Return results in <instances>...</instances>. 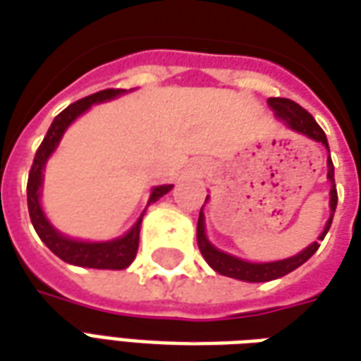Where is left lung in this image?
Here are the masks:
<instances>
[{"label":"left lung","instance_id":"left-lung-1","mask_svg":"<svg viewBox=\"0 0 361 361\" xmlns=\"http://www.w3.org/2000/svg\"><path fill=\"white\" fill-rule=\"evenodd\" d=\"M275 116L285 121V126L290 128L297 133H302L309 139H314L318 143H322L324 147L328 149V139L324 135L322 128L318 126L314 118L310 116L309 111L305 108H300L297 102L289 100V98H269L267 100ZM330 151V149H328ZM328 180L332 183V188H330V218H328L326 226H324V232L320 233L318 240H324V235L330 230V224H332V216L336 212L338 204V192L336 185H334V165H332V159L328 157ZM208 200V198H206ZM196 240H198V250L202 253V257L206 259V263L212 267L214 271H218L220 275H226V277H232V279L247 281V283H265V281L279 279L283 275H287L290 271H295L297 267H300L307 259H310L314 252L320 247V243L314 242L310 243L307 250H302L297 255H293L289 259H281V261H271V263H250V261L238 259L230 253H224L220 250H216L212 243L208 242L204 233V214L200 210V216H198V226H196Z\"/></svg>","mask_w":361,"mask_h":361}]
</instances>
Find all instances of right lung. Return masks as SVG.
Here are the masks:
<instances>
[{
  "mask_svg": "<svg viewBox=\"0 0 361 361\" xmlns=\"http://www.w3.org/2000/svg\"><path fill=\"white\" fill-rule=\"evenodd\" d=\"M126 90H116V88H108V90L96 92L92 96H86L82 100L74 102L66 109H62L61 114L54 118L51 128L44 135L43 143L39 145L37 153H35L33 166L29 173V180H27V206H29V216L33 222L35 232L39 233V238L43 240L44 245L51 250L56 257H61L66 263L72 265H80V267H92V269H126L131 265V261L135 259V253L139 247V230H141V218H139L135 226L129 230L123 238L111 240V242H78V240H71L61 232H56L47 220L43 208H41V185H43V169L47 159L52 155V151L56 149L59 141H61L62 133L71 126L74 119L82 116L86 109L90 108L92 104L98 102H106L116 98ZM173 188V185L155 186L149 202H155L161 196L166 195Z\"/></svg>",
  "mask_w": 361,
  "mask_h": 361,
  "instance_id": "add662e5",
  "label": "right lung"
}]
</instances>
